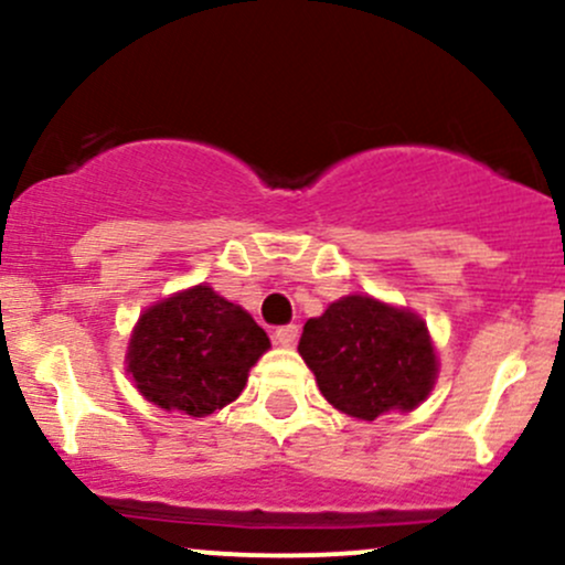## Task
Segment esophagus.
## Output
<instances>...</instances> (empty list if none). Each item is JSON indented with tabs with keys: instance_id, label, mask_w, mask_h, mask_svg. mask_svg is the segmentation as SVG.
I'll return each mask as SVG.
<instances>
[{
	"instance_id": "1",
	"label": "esophagus",
	"mask_w": 565,
	"mask_h": 565,
	"mask_svg": "<svg viewBox=\"0 0 565 565\" xmlns=\"http://www.w3.org/2000/svg\"><path fill=\"white\" fill-rule=\"evenodd\" d=\"M297 334H300V330H297L295 324H287V327H278V330L273 332V340H276L278 345H284V349H292L297 343Z\"/></svg>"
}]
</instances>
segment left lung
I'll list each match as a JSON object with an SVG mask.
<instances>
[{
  "mask_svg": "<svg viewBox=\"0 0 565 565\" xmlns=\"http://www.w3.org/2000/svg\"><path fill=\"white\" fill-rule=\"evenodd\" d=\"M300 356L332 407L359 420L413 411L437 381V353L424 319L349 295L302 327Z\"/></svg>",
  "mask_w": 565,
  "mask_h": 565,
  "instance_id": "obj_1",
  "label": "left lung"
}]
</instances>
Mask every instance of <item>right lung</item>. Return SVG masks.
<instances>
[{"mask_svg": "<svg viewBox=\"0 0 565 565\" xmlns=\"http://www.w3.org/2000/svg\"><path fill=\"white\" fill-rule=\"evenodd\" d=\"M268 349V334L244 308L198 284L139 316L126 364L152 405L203 418L238 399Z\"/></svg>", "mask_w": 565, "mask_h": 565, "instance_id": "right-lung-1", "label": "right lung"}]
</instances>
